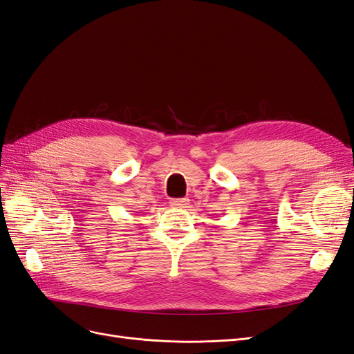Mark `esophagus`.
<instances>
[{
    "label": "esophagus",
    "mask_w": 354,
    "mask_h": 354,
    "mask_svg": "<svg viewBox=\"0 0 354 354\" xmlns=\"http://www.w3.org/2000/svg\"><path fill=\"white\" fill-rule=\"evenodd\" d=\"M187 205H189V199L187 198L171 201V207H174V208H186Z\"/></svg>",
    "instance_id": "esophagus-1"
}]
</instances>
